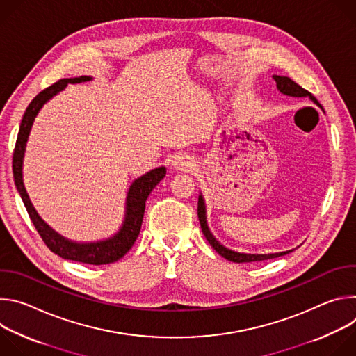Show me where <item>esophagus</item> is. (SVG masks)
<instances>
[{
	"label": "esophagus",
	"mask_w": 356,
	"mask_h": 356,
	"mask_svg": "<svg viewBox=\"0 0 356 356\" xmlns=\"http://www.w3.org/2000/svg\"><path fill=\"white\" fill-rule=\"evenodd\" d=\"M172 165L179 169V170H187V169H191L195 163H194V159L193 156L187 155V154H177L173 161H172Z\"/></svg>",
	"instance_id": "esophagus-1"
}]
</instances>
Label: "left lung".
<instances>
[{"label":"left lung","mask_w":356,"mask_h":356,"mask_svg":"<svg viewBox=\"0 0 356 356\" xmlns=\"http://www.w3.org/2000/svg\"><path fill=\"white\" fill-rule=\"evenodd\" d=\"M275 81H276V87L280 92L290 95V97H310V99H313L314 103L320 106V103L317 101V98L307 90H304L301 86H298L296 81H293L290 77L286 76H273ZM323 108V107H321ZM197 214H198V220H200V225L202 229V234H204L206 239L209 241V243L220 253V255L231 262L235 264H243V262H259V261H268V259H273V258H279L283 255H287V253L293 252L294 249L286 250V252H279V253H265V255H253V253H241V252H235L231 250L228 248H225L224 245H221L214 235L210 232V228L207 225V217H206V204H204V198L200 194L198 195V207H197Z\"/></svg>","instance_id":"8db88e82"}]
</instances>
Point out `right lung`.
<instances>
[{
  "label": "right lung",
  "instance_id": "obj_1",
  "mask_svg": "<svg viewBox=\"0 0 356 356\" xmlns=\"http://www.w3.org/2000/svg\"><path fill=\"white\" fill-rule=\"evenodd\" d=\"M88 80H91V77L88 76H80L74 79H62L50 87L44 88L43 91H40L31 101V104L28 106L21 121V127H19V132H18V138L14 149V156H13V172H14L15 186L21 194L26 211L36 231L39 232L40 238L43 239V242L50 250L55 252L56 255H59L63 259L88 264V265H108L120 261L136 241L140 231L142 220H143L146 198L149 197L150 191L154 190L156 184L165 177L166 168L163 166L156 168L154 170L147 172L146 175L140 176L139 179H136L131 184L127 195V211H125V220L121 229L113 238H108L106 241L90 242V243H77V242L69 241L50 228L38 216L36 210L33 209L22 180V161L25 154V146H26V140H28L33 120L38 115L39 110L43 107V104L47 99H50L59 91H62L69 83L74 84V83H81Z\"/></svg>",
  "mask_w": 356,
  "mask_h": 356
}]
</instances>
